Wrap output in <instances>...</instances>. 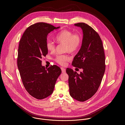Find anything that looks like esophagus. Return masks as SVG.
Returning a JSON list of instances; mask_svg holds the SVG:
<instances>
[{
	"mask_svg": "<svg viewBox=\"0 0 125 125\" xmlns=\"http://www.w3.org/2000/svg\"><path fill=\"white\" fill-rule=\"evenodd\" d=\"M61 70H62V73H65L66 72V70H65V69L63 68V67H61Z\"/></svg>",
	"mask_w": 125,
	"mask_h": 125,
	"instance_id": "1",
	"label": "esophagus"
}]
</instances>
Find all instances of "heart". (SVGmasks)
I'll return each instance as SVG.
<instances>
[{
  "mask_svg": "<svg viewBox=\"0 0 125 125\" xmlns=\"http://www.w3.org/2000/svg\"><path fill=\"white\" fill-rule=\"evenodd\" d=\"M56 41L58 44H64V51L74 53L79 48L81 42L82 37L79 33H74L69 30L64 29L60 31L55 37ZM46 47L48 51L54 52L55 50V45L51 41L48 40L46 43ZM70 60L68 55H60L55 59V61L62 65H64Z\"/></svg>",
  "mask_w": 125,
  "mask_h": 125,
  "instance_id": "obj_1",
  "label": "heart"
}]
</instances>
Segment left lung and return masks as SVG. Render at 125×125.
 <instances>
[{
    "label": "left lung",
    "mask_w": 125,
    "mask_h": 125,
    "mask_svg": "<svg viewBox=\"0 0 125 125\" xmlns=\"http://www.w3.org/2000/svg\"><path fill=\"white\" fill-rule=\"evenodd\" d=\"M83 31L81 48L74 56L72 65L82 69L78 74L71 68L68 74L69 93L74 99L84 102L91 98L100 87L105 70V54L102 41L99 34L84 22L74 24Z\"/></svg>",
    "instance_id": "8db88e82"
}]
</instances>
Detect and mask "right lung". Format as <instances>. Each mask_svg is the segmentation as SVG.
<instances>
[{"mask_svg": "<svg viewBox=\"0 0 125 125\" xmlns=\"http://www.w3.org/2000/svg\"><path fill=\"white\" fill-rule=\"evenodd\" d=\"M52 25L38 22L28 27L20 41L17 65L26 91L37 99H43L53 91L57 78L62 73L56 65L45 68L41 59L48 51L46 47L47 36L54 29Z\"/></svg>", "mask_w": 125, "mask_h": 125, "instance_id": "add662e5", "label": "right lung"}]
</instances>
